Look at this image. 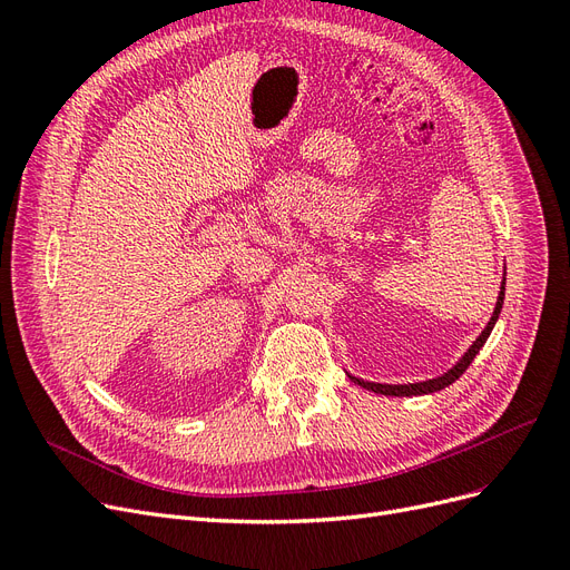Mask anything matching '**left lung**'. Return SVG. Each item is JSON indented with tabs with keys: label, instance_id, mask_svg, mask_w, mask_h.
I'll return each instance as SVG.
<instances>
[{
	"label": "left lung",
	"instance_id": "obj_1",
	"mask_svg": "<svg viewBox=\"0 0 570 570\" xmlns=\"http://www.w3.org/2000/svg\"><path fill=\"white\" fill-rule=\"evenodd\" d=\"M502 304H504V285H502V292H499V299H497V306H494V314H492V318H490V323H488L485 331H482V333H480V337L473 342V347L463 354V358L459 361V364H456L452 371H446V373H444V375H440V377H433V381H425V383H409V385H383V383H366V381H361V377H354V375H350V377H352V381H354L356 385L366 387V390H373V392L387 394V396L430 394V392H438V390H442V387H446V385H452L454 381H459V377L465 373V368H469V366L473 364L475 354L482 350V344H485V340L490 337L492 327H494V323H497V318H499V312H502Z\"/></svg>",
	"mask_w": 570,
	"mask_h": 570
}]
</instances>
